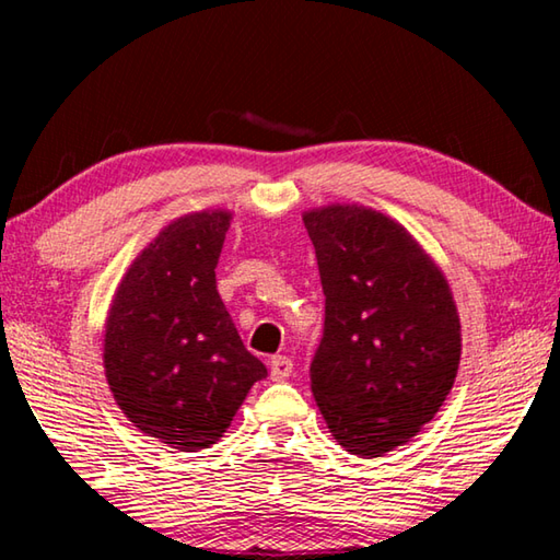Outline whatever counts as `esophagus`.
<instances>
[{"label": "esophagus", "mask_w": 560, "mask_h": 560, "mask_svg": "<svg viewBox=\"0 0 560 560\" xmlns=\"http://www.w3.org/2000/svg\"><path fill=\"white\" fill-rule=\"evenodd\" d=\"M269 371L273 381H287L293 371V360L289 355H273L269 360Z\"/></svg>", "instance_id": "esophagus-1"}]
</instances>
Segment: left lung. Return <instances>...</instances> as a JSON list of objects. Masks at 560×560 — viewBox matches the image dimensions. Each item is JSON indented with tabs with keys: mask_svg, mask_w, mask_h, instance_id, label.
Wrapping results in <instances>:
<instances>
[{
	"mask_svg": "<svg viewBox=\"0 0 560 560\" xmlns=\"http://www.w3.org/2000/svg\"><path fill=\"white\" fill-rule=\"evenodd\" d=\"M326 296L311 390L340 447L381 457L428 424L459 368V316L405 226L334 205L303 214Z\"/></svg>",
	"mask_w": 560,
	"mask_h": 560,
	"instance_id": "obj_1",
	"label": "left lung"
}]
</instances>
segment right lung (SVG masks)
<instances>
[{"label":"right lung","instance_id":"1","mask_svg":"<svg viewBox=\"0 0 560 560\" xmlns=\"http://www.w3.org/2000/svg\"><path fill=\"white\" fill-rule=\"evenodd\" d=\"M230 212L167 224L130 264L106 320L110 393L140 432L197 452L230 428L267 365L244 348L217 293Z\"/></svg>","mask_w":560,"mask_h":560}]
</instances>
